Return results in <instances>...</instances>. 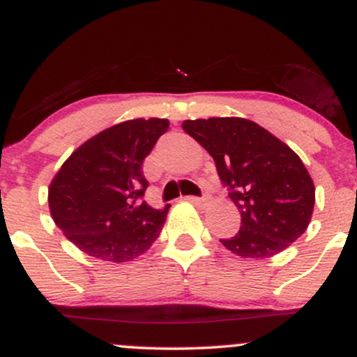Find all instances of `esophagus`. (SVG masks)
I'll use <instances>...</instances> for the list:
<instances>
[{"instance_id":"esophagus-1","label":"esophagus","mask_w":357,"mask_h":357,"mask_svg":"<svg viewBox=\"0 0 357 357\" xmlns=\"http://www.w3.org/2000/svg\"><path fill=\"white\" fill-rule=\"evenodd\" d=\"M188 199H190L191 203L198 204V206H204V204H208V202H210V195H203V196H188Z\"/></svg>"}]
</instances>
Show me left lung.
Listing matches in <instances>:
<instances>
[{
    "mask_svg": "<svg viewBox=\"0 0 357 357\" xmlns=\"http://www.w3.org/2000/svg\"><path fill=\"white\" fill-rule=\"evenodd\" d=\"M183 129L210 153L240 210V231L220 240L223 247L243 258H268L307 230L314 181L285 142L241 117L184 121Z\"/></svg>",
    "mask_w": 357,
    "mask_h": 357,
    "instance_id": "8db88e82",
    "label": "left lung"
}]
</instances>
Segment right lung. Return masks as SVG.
<instances>
[{
	"instance_id": "right-lung-1",
	"label": "right lung",
	"mask_w": 357,
	"mask_h": 357,
	"mask_svg": "<svg viewBox=\"0 0 357 357\" xmlns=\"http://www.w3.org/2000/svg\"><path fill=\"white\" fill-rule=\"evenodd\" d=\"M166 119H134L90 137L70 154L48 188L52 218L63 235L99 260L129 261L158 240L169 204L141 202L142 161L166 132Z\"/></svg>"
}]
</instances>
